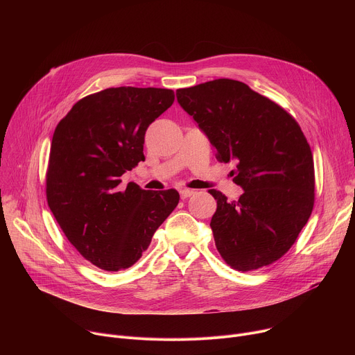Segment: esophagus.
<instances>
[{
    "label": "esophagus",
    "mask_w": 355,
    "mask_h": 355,
    "mask_svg": "<svg viewBox=\"0 0 355 355\" xmlns=\"http://www.w3.org/2000/svg\"><path fill=\"white\" fill-rule=\"evenodd\" d=\"M193 193H195V191H193V189H181V191H180V195H181V198H182V199H187V198L192 196Z\"/></svg>",
    "instance_id": "obj_1"
}]
</instances>
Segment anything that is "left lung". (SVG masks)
I'll list each match as a JSON object with an SVG mask.
<instances>
[{"instance_id":"obj_1","label":"left lung","mask_w":355,"mask_h":355,"mask_svg":"<svg viewBox=\"0 0 355 355\" xmlns=\"http://www.w3.org/2000/svg\"><path fill=\"white\" fill-rule=\"evenodd\" d=\"M220 162L234 160L244 192L229 202L216 189L211 227L222 259L247 272L279 260L296 241L315 204V166L299 123L270 98L229 78L177 89Z\"/></svg>"}]
</instances>
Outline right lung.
Masks as SVG:
<instances>
[{"label":"right lung","mask_w":355,"mask_h":355,"mask_svg":"<svg viewBox=\"0 0 355 355\" xmlns=\"http://www.w3.org/2000/svg\"><path fill=\"white\" fill-rule=\"evenodd\" d=\"M174 98L167 88H107L77 101L55 129L47 205L67 240L101 270L132 267L178 205L175 189L118 188L144 160V133Z\"/></svg>","instance_id":"right-lung-1"}]
</instances>
